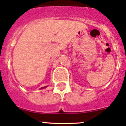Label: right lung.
I'll return each mask as SVG.
<instances>
[{
  "label": "right lung",
  "instance_id": "add662e5",
  "mask_svg": "<svg viewBox=\"0 0 126 126\" xmlns=\"http://www.w3.org/2000/svg\"><path fill=\"white\" fill-rule=\"evenodd\" d=\"M46 87H43V88H41V89H44V88H45Z\"/></svg>",
  "mask_w": 126,
  "mask_h": 126
}]
</instances>
